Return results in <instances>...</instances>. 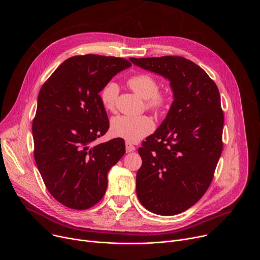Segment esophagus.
I'll return each instance as SVG.
<instances>
[{
	"instance_id": "34e87169",
	"label": "esophagus",
	"mask_w": 260,
	"mask_h": 260,
	"mask_svg": "<svg viewBox=\"0 0 260 260\" xmlns=\"http://www.w3.org/2000/svg\"><path fill=\"white\" fill-rule=\"evenodd\" d=\"M125 150H126V152H133V151L136 150V147L134 145L129 144L128 142H126V144H125Z\"/></svg>"
}]
</instances>
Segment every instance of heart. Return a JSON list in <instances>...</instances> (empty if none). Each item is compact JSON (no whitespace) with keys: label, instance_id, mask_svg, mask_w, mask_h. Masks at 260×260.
<instances>
[{"label":"heart","instance_id":"1","mask_svg":"<svg viewBox=\"0 0 260 260\" xmlns=\"http://www.w3.org/2000/svg\"><path fill=\"white\" fill-rule=\"evenodd\" d=\"M133 91L145 100V107L154 114H159L168 108L170 96L166 91L158 90L157 79L148 73H139L127 80ZM118 85L115 82L107 83L100 93L104 108L113 112L116 108ZM154 129L153 120L147 115L116 116L111 121V133L114 137L127 142H138L151 134Z\"/></svg>","mask_w":260,"mask_h":260}]
</instances>
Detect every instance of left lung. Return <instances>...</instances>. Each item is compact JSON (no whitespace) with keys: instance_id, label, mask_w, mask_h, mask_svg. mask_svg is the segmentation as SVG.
<instances>
[{"instance_id":"obj_1","label":"left lung","mask_w":260,"mask_h":260,"mask_svg":"<svg viewBox=\"0 0 260 260\" xmlns=\"http://www.w3.org/2000/svg\"><path fill=\"white\" fill-rule=\"evenodd\" d=\"M168 78L174 102L157 131L139 148L136 189L152 213L171 216L189 209L208 190L223 148L224 115L217 85L182 56L129 58Z\"/></svg>"}]
</instances>
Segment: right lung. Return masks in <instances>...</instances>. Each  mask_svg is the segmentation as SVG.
Wrapping results in <instances>:
<instances>
[{
    "label": "right lung",
    "instance_id": "obj_1",
    "mask_svg": "<svg viewBox=\"0 0 260 260\" xmlns=\"http://www.w3.org/2000/svg\"><path fill=\"white\" fill-rule=\"evenodd\" d=\"M131 66L121 57L75 55L40 89L31 126L35 161L50 194L70 209L98 204L107 189L109 170L125 153L123 139L93 142L109 128L100 92Z\"/></svg>",
    "mask_w": 260,
    "mask_h": 260
}]
</instances>
